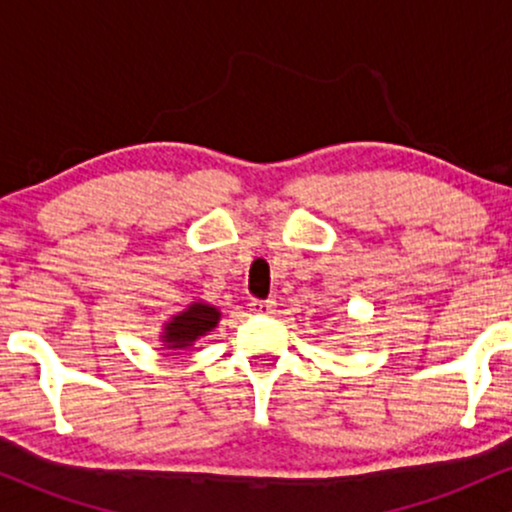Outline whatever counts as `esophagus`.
<instances>
[{
  "label": "esophagus",
  "instance_id": "34e87169",
  "mask_svg": "<svg viewBox=\"0 0 512 512\" xmlns=\"http://www.w3.org/2000/svg\"><path fill=\"white\" fill-rule=\"evenodd\" d=\"M274 308H276V301H250V313L255 315H274Z\"/></svg>",
  "mask_w": 512,
  "mask_h": 512
}]
</instances>
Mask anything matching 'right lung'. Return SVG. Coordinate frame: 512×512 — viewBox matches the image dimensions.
<instances>
[{
  "mask_svg": "<svg viewBox=\"0 0 512 512\" xmlns=\"http://www.w3.org/2000/svg\"><path fill=\"white\" fill-rule=\"evenodd\" d=\"M221 313L209 303H190L178 315L166 322L161 332V342L166 349H190L197 339L209 334L219 325Z\"/></svg>",
  "mask_w": 512,
  "mask_h": 512,
  "instance_id": "right-lung-1",
  "label": "right lung"
}]
</instances>
